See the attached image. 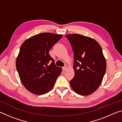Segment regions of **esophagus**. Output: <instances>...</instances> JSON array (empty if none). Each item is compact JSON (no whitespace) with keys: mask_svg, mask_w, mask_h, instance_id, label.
Masks as SVG:
<instances>
[{"mask_svg":"<svg viewBox=\"0 0 122 122\" xmlns=\"http://www.w3.org/2000/svg\"><path fill=\"white\" fill-rule=\"evenodd\" d=\"M67 66L65 65V66H64V67H62V70H63V71H65L67 69Z\"/></svg>","mask_w":122,"mask_h":122,"instance_id":"obj_1","label":"esophagus"}]
</instances>
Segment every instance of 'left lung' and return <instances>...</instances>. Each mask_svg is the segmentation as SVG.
I'll return each mask as SVG.
<instances>
[{"instance_id":"8db88e82","label":"left lung","mask_w":122,"mask_h":122,"mask_svg":"<svg viewBox=\"0 0 122 122\" xmlns=\"http://www.w3.org/2000/svg\"><path fill=\"white\" fill-rule=\"evenodd\" d=\"M66 36L74 52L75 75L70 84L76 93L88 95L99 87L106 73V60L102 48L89 37L77 34Z\"/></svg>"}]
</instances>
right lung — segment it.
<instances>
[{
	"label": "right lung",
	"instance_id": "add662e5",
	"mask_svg": "<svg viewBox=\"0 0 122 122\" xmlns=\"http://www.w3.org/2000/svg\"><path fill=\"white\" fill-rule=\"evenodd\" d=\"M62 35L42 33L22 44L16 58V68L21 83L36 95L47 93L53 87L62 68L56 67L49 51Z\"/></svg>",
	"mask_w": 122,
	"mask_h": 122
}]
</instances>
